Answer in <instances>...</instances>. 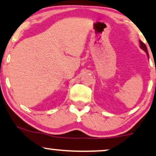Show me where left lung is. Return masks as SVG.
<instances>
[{"mask_svg": "<svg viewBox=\"0 0 156 156\" xmlns=\"http://www.w3.org/2000/svg\"><path fill=\"white\" fill-rule=\"evenodd\" d=\"M139 42H140V48H141V49H142V50H144V51L146 52V53H147V55H148V57H149V55H148L147 48V46L145 45V44H144V43H143V42H141V41H139Z\"/></svg>", "mask_w": 156, "mask_h": 156, "instance_id": "left-lung-1", "label": "left lung"}]
</instances>
